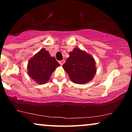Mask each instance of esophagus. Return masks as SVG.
<instances>
[{"instance_id":"1","label":"esophagus","mask_w":132,"mask_h":132,"mask_svg":"<svg viewBox=\"0 0 132 132\" xmlns=\"http://www.w3.org/2000/svg\"><path fill=\"white\" fill-rule=\"evenodd\" d=\"M59 63H60V64L62 66V65H63L65 63V61H64V60H61V61H59Z\"/></svg>"}]
</instances>
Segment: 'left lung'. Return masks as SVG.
Instances as JSON below:
<instances>
[{
	"label": "left lung",
	"instance_id": "8db88e82",
	"mask_svg": "<svg viewBox=\"0 0 132 132\" xmlns=\"http://www.w3.org/2000/svg\"><path fill=\"white\" fill-rule=\"evenodd\" d=\"M69 54L63 68L71 81L76 84H84L91 81L96 72L95 62L92 56L78 48H75Z\"/></svg>",
	"mask_w": 132,
	"mask_h": 132
}]
</instances>
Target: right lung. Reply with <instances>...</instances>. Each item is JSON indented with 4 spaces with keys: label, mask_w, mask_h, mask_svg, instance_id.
Instances as JSON below:
<instances>
[{
    "label": "right lung",
    "mask_w": 132,
    "mask_h": 132,
    "mask_svg": "<svg viewBox=\"0 0 132 132\" xmlns=\"http://www.w3.org/2000/svg\"><path fill=\"white\" fill-rule=\"evenodd\" d=\"M60 66L55 57H51L45 48H42L28 61V73L38 84H45L56 68Z\"/></svg>",
    "instance_id": "obj_1"
}]
</instances>
